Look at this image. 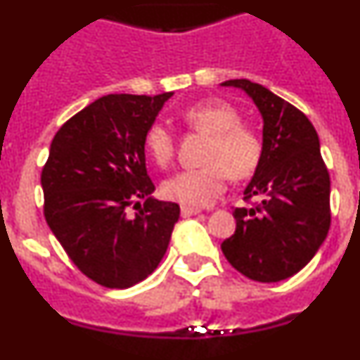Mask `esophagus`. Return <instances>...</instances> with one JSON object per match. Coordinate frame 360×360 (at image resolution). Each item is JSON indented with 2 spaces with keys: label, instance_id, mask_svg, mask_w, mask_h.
<instances>
[{
  "label": "esophagus",
  "instance_id": "34e87169",
  "mask_svg": "<svg viewBox=\"0 0 360 360\" xmlns=\"http://www.w3.org/2000/svg\"><path fill=\"white\" fill-rule=\"evenodd\" d=\"M180 211H182V216H184V218H189V216L200 214V212H202V209H198V207H191V205H182V209H180Z\"/></svg>",
  "mask_w": 360,
  "mask_h": 360
}]
</instances>
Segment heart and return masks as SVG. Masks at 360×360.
I'll return each mask as SVG.
<instances>
[{
    "label": "heart",
    "mask_w": 360,
    "mask_h": 360,
    "mask_svg": "<svg viewBox=\"0 0 360 360\" xmlns=\"http://www.w3.org/2000/svg\"><path fill=\"white\" fill-rule=\"evenodd\" d=\"M187 128L209 136L196 169H186L164 184V195L186 205H209L229 182L252 176L262 162L263 142L252 128L241 124L240 111L218 98L191 104L180 113ZM144 149L158 167H167L174 157L173 133L164 124H151L144 135Z\"/></svg>",
    "instance_id": "obj_1"
}]
</instances>
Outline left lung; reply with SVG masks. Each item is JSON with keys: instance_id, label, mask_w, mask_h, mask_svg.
Wrapping results in <instances>:
<instances>
[{"instance_id": "obj_1", "label": "left lung", "mask_w": 360, "mask_h": 360, "mask_svg": "<svg viewBox=\"0 0 360 360\" xmlns=\"http://www.w3.org/2000/svg\"><path fill=\"white\" fill-rule=\"evenodd\" d=\"M263 117V155L245 189L252 209H234L236 231L221 243L227 262L249 279L292 278L316 256L330 229V174L319 136L303 111L265 86L231 79Z\"/></svg>"}]
</instances>
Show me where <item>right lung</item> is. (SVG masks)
Here are the masks:
<instances>
[{"label":"right lung","mask_w":360,"mask_h":360,"mask_svg":"<svg viewBox=\"0 0 360 360\" xmlns=\"http://www.w3.org/2000/svg\"><path fill=\"white\" fill-rule=\"evenodd\" d=\"M171 95H104L66 120L50 146L41 173L46 224L82 274L106 288L144 281L180 216L178 203L151 196L144 153L146 131ZM129 205L141 208L135 217Z\"/></svg>","instance_id":"right-lung-1"}]
</instances>
